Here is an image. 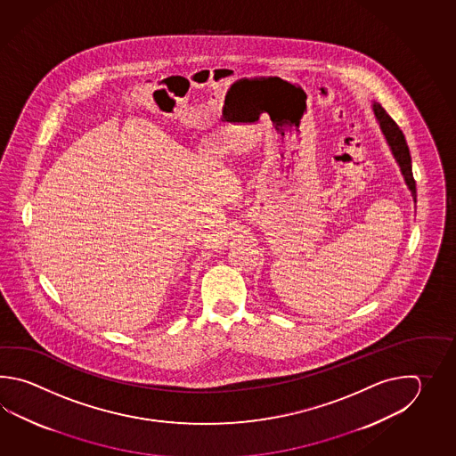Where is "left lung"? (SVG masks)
<instances>
[{"mask_svg":"<svg viewBox=\"0 0 456 456\" xmlns=\"http://www.w3.org/2000/svg\"><path fill=\"white\" fill-rule=\"evenodd\" d=\"M371 107H373V114H375V118H377L379 128H381V134L385 135L387 146H389L391 153H393L397 165H399L401 175L404 177L407 189L411 191V195H412L414 204H416V181H414V175H412L411 153H409V148H407L404 134L399 130L396 122H395L391 117L387 116V110L381 107L379 102L373 101Z\"/></svg>","mask_w":456,"mask_h":456,"instance_id":"1","label":"left lung"}]
</instances>
